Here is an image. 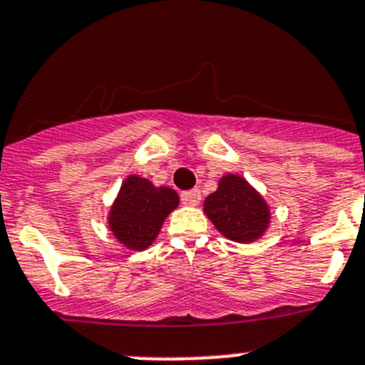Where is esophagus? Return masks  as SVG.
Instances as JSON below:
<instances>
[{"mask_svg":"<svg viewBox=\"0 0 365 365\" xmlns=\"http://www.w3.org/2000/svg\"><path fill=\"white\" fill-rule=\"evenodd\" d=\"M200 202H202V192L198 189H190L182 192V203H185V205L196 207L200 205Z\"/></svg>","mask_w":365,"mask_h":365,"instance_id":"esophagus-1","label":"esophagus"}]
</instances>
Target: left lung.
<instances>
[{"instance_id": "obj_1", "label": "left lung", "mask_w": 365, "mask_h": 365, "mask_svg": "<svg viewBox=\"0 0 365 365\" xmlns=\"http://www.w3.org/2000/svg\"><path fill=\"white\" fill-rule=\"evenodd\" d=\"M203 211L225 238L238 244L262 238L271 222L264 196L238 175L220 178L218 189L203 202Z\"/></svg>"}]
</instances>
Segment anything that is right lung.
I'll return each mask as SVG.
<instances>
[{"mask_svg":"<svg viewBox=\"0 0 365 365\" xmlns=\"http://www.w3.org/2000/svg\"><path fill=\"white\" fill-rule=\"evenodd\" d=\"M180 196L170 187H156L142 176L130 175L121 183L109 211V229L130 251H143L160 235L167 216L175 211Z\"/></svg>","mask_w":365,"mask_h":365,"instance_id":"add662e5","label":"right lung"}]
</instances>
